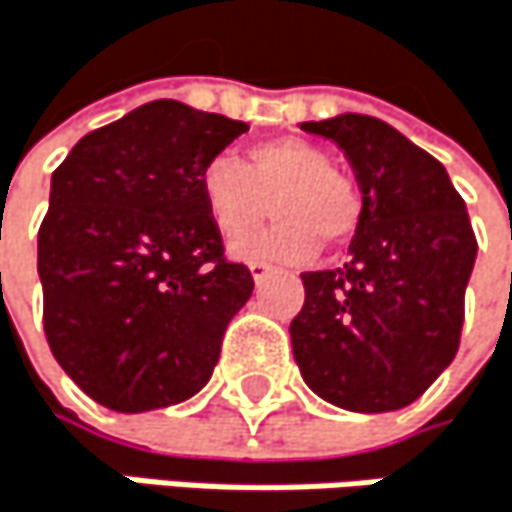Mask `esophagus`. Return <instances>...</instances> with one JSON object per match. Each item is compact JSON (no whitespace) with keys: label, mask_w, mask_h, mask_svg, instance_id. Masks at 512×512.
<instances>
[{"label":"esophagus","mask_w":512,"mask_h":512,"mask_svg":"<svg viewBox=\"0 0 512 512\" xmlns=\"http://www.w3.org/2000/svg\"><path fill=\"white\" fill-rule=\"evenodd\" d=\"M248 270H251V279L258 282V285L273 273V267H270V264H264V261H251V264H248Z\"/></svg>","instance_id":"esophagus-1"}]
</instances>
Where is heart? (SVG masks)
I'll list each match as a JSON object with an SVG mask.
<instances>
[{
    "label": "heart",
    "instance_id": "heart-1",
    "mask_svg": "<svg viewBox=\"0 0 512 512\" xmlns=\"http://www.w3.org/2000/svg\"><path fill=\"white\" fill-rule=\"evenodd\" d=\"M200 200L212 227L227 242H242L270 215L279 221L239 248L245 258H276L300 264L318 251V242H349L364 218L358 181L337 166L331 154L306 139H270L251 145L245 163L215 154L200 169Z\"/></svg>",
    "mask_w": 512,
    "mask_h": 512
}]
</instances>
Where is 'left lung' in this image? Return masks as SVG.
<instances>
[{
  "instance_id": "1",
  "label": "left lung",
  "mask_w": 512,
  "mask_h": 512,
  "mask_svg": "<svg viewBox=\"0 0 512 512\" xmlns=\"http://www.w3.org/2000/svg\"><path fill=\"white\" fill-rule=\"evenodd\" d=\"M300 130L343 148L364 218L343 267L303 273L306 300L291 321L294 361L334 407H410L458 352L477 261L464 200L440 160L379 118L349 112Z\"/></svg>"
}]
</instances>
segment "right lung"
Wrapping results in <instances>:
<instances>
[{"label": "right lung", "mask_w": 512, "mask_h": 512, "mask_svg": "<svg viewBox=\"0 0 512 512\" xmlns=\"http://www.w3.org/2000/svg\"><path fill=\"white\" fill-rule=\"evenodd\" d=\"M245 130L154 99L87 133L54 169L39 227L45 337L96 404L148 413L212 379L254 279L224 258L200 169Z\"/></svg>", "instance_id": "1"}]
</instances>
